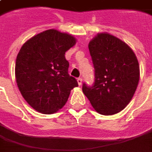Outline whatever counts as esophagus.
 Masks as SVG:
<instances>
[{
  "label": "esophagus",
  "mask_w": 152,
  "mask_h": 152,
  "mask_svg": "<svg viewBox=\"0 0 152 152\" xmlns=\"http://www.w3.org/2000/svg\"><path fill=\"white\" fill-rule=\"evenodd\" d=\"M77 83H78V85H79L80 86L82 85V79L81 78H78L77 79Z\"/></svg>",
  "instance_id": "obj_1"
}]
</instances>
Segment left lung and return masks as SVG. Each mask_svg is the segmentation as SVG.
I'll return each mask as SVG.
<instances>
[{"label":"left lung","mask_w":152,"mask_h":152,"mask_svg":"<svg viewBox=\"0 0 152 152\" xmlns=\"http://www.w3.org/2000/svg\"><path fill=\"white\" fill-rule=\"evenodd\" d=\"M95 69V81L82 90L96 112L112 115L121 112L129 103L140 77L135 53L121 39L101 32L89 43Z\"/></svg>","instance_id":"1"}]
</instances>
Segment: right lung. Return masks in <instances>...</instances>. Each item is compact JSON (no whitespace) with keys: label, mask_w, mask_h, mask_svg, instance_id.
<instances>
[{"label":"right lung","mask_w":152,"mask_h":152,"mask_svg":"<svg viewBox=\"0 0 152 152\" xmlns=\"http://www.w3.org/2000/svg\"><path fill=\"white\" fill-rule=\"evenodd\" d=\"M73 36L46 30L27 40L18 52L15 78L22 96L31 107L53 114L66 104L71 90L78 86L68 74L65 53L75 45Z\"/></svg>","instance_id":"add662e5"}]
</instances>
